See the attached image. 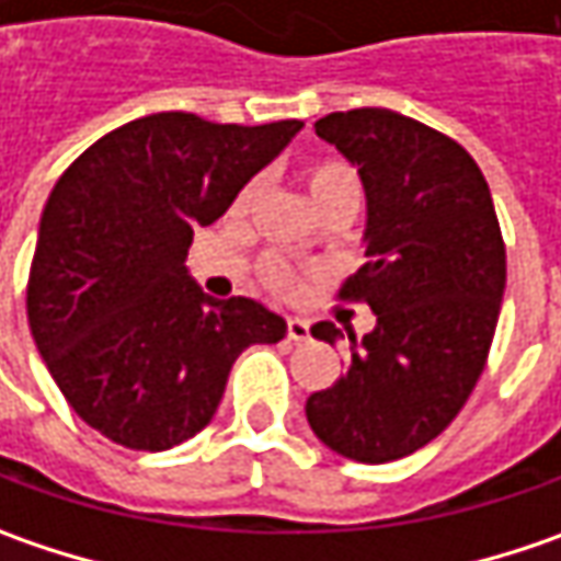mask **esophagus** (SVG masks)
I'll use <instances>...</instances> for the list:
<instances>
[{
    "label": "esophagus",
    "instance_id": "1",
    "mask_svg": "<svg viewBox=\"0 0 561 561\" xmlns=\"http://www.w3.org/2000/svg\"><path fill=\"white\" fill-rule=\"evenodd\" d=\"M285 332H288L291 342H305V339H310V323H307V320H298V317H288Z\"/></svg>",
    "mask_w": 561,
    "mask_h": 561
}]
</instances>
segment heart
Segmentation results:
<instances>
[{"mask_svg":"<svg viewBox=\"0 0 561 561\" xmlns=\"http://www.w3.org/2000/svg\"><path fill=\"white\" fill-rule=\"evenodd\" d=\"M301 179H305L307 194H310V204L320 213L332 207V204H342V201H354V204L360 201V179H357L352 165L342 162V159H313V162L305 165ZM256 194H260V179H251L234 197V216H244L248 209L254 207ZM260 279L266 282L273 291H282V295L298 288V273L279 256H266L260 263Z\"/></svg>","mask_w":561,"mask_h":561,"instance_id":"1","label":"heart"}]
</instances>
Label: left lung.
Instances as JSON below:
<instances>
[{"label":"left lung","mask_w":561,"mask_h":561,"mask_svg":"<svg viewBox=\"0 0 561 561\" xmlns=\"http://www.w3.org/2000/svg\"><path fill=\"white\" fill-rule=\"evenodd\" d=\"M317 135L364 182L367 263L339 298L377 327L348 332V370L307 399V424L332 451L382 465L436 439L486 367L505 291V244L490 184L471 153L392 110L329 112ZM335 345L332 323L310 329Z\"/></svg>","instance_id":"8db88e82"}]
</instances>
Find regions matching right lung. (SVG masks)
I'll return each mask as SVG.
<instances>
[{
  "label": "right lung",
  "mask_w": 561,
  "mask_h": 561,
  "mask_svg": "<svg viewBox=\"0 0 561 561\" xmlns=\"http://www.w3.org/2000/svg\"><path fill=\"white\" fill-rule=\"evenodd\" d=\"M301 128L157 112L61 172L39 219L27 320L65 402L106 439L137 451L191 439L213 421L238 354L285 335L254 298L204 295L184 256L194 229L232 207Z\"/></svg>",
  "instance_id": "1"
}]
</instances>
